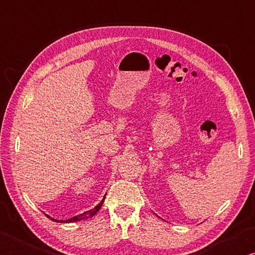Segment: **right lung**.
Listing matches in <instances>:
<instances>
[{
  "label": "right lung",
  "instance_id": "right-lung-1",
  "mask_svg": "<svg viewBox=\"0 0 255 255\" xmlns=\"http://www.w3.org/2000/svg\"><path fill=\"white\" fill-rule=\"evenodd\" d=\"M104 201H105V197L103 198V200H101V202L99 203L98 205L97 206H95V208H92V210H90V211H88V212H85V213H82V214H80V215H77V216H73V217H71V219H69V220H61V221H59V220H55V219H52V217L51 216H49V215H47L49 219H51L52 221H54V222H58V223H72V222H77V221H81V220H86V219H89V217H92L94 216L95 214H97V212H98L99 210H100V207L103 206V204H104Z\"/></svg>",
  "mask_w": 255,
  "mask_h": 255
}]
</instances>
